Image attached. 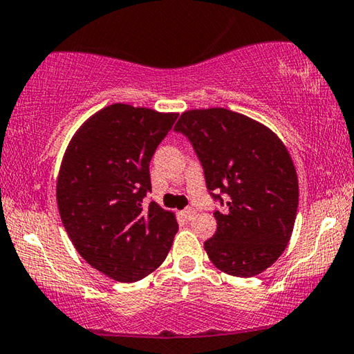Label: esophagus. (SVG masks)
I'll use <instances>...</instances> for the list:
<instances>
[{
	"label": "esophagus",
	"instance_id": "obj_1",
	"mask_svg": "<svg viewBox=\"0 0 354 354\" xmlns=\"http://www.w3.org/2000/svg\"><path fill=\"white\" fill-rule=\"evenodd\" d=\"M194 215H196V210H194V208H191V207H189V208H186V210H183L181 212V216L184 218V220H192V218H194Z\"/></svg>",
	"mask_w": 354,
	"mask_h": 354
}]
</instances>
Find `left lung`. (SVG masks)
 I'll list each match as a JSON object with an SVG mask.
<instances>
[{"label":"left lung","instance_id":"left-lung-1","mask_svg":"<svg viewBox=\"0 0 354 354\" xmlns=\"http://www.w3.org/2000/svg\"><path fill=\"white\" fill-rule=\"evenodd\" d=\"M175 129L192 142L208 191L225 205L213 213L216 232L203 243L208 258L229 276L261 274L286 250L297 218L298 178L286 144L223 107L183 112Z\"/></svg>","mask_w":354,"mask_h":354}]
</instances>
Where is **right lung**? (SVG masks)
I'll use <instances>...</instances> for the list:
<instances>
[{"label": "right lung", "instance_id": "1", "mask_svg": "<svg viewBox=\"0 0 354 354\" xmlns=\"http://www.w3.org/2000/svg\"><path fill=\"white\" fill-rule=\"evenodd\" d=\"M176 112L112 104L73 134L57 175L56 198L73 247L94 270L136 282L157 270L178 232L176 216L156 202L149 162Z\"/></svg>", "mask_w": 354, "mask_h": 354}]
</instances>
